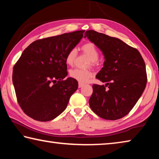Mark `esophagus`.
<instances>
[{
  "mask_svg": "<svg viewBox=\"0 0 159 159\" xmlns=\"http://www.w3.org/2000/svg\"><path fill=\"white\" fill-rule=\"evenodd\" d=\"M83 86V83H79V88H82Z\"/></svg>",
  "mask_w": 159,
  "mask_h": 159,
  "instance_id": "1",
  "label": "esophagus"
}]
</instances>
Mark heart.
Listing matches in <instances>:
<instances>
[{"label": "heart", "mask_w": 159, "mask_h": 159, "mask_svg": "<svg viewBox=\"0 0 159 159\" xmlns=\"http://www.w3.org/2000/svg\"><path fill=\"white\" fill-rule=\"evenodd\" d=\"M80 49H81V51L85 55L89 57L91 65L95 66L97 64L99 57V51L95 45L93 43L87 42L82 45ZM76 57V50L75 49L69 50L67 52L65 57V61L66 64H68L69 66L73 65ZM69 76L72 79L78 80L80 83H85L87 82L90 78H92L93 74V72L90 71V70L73 69L70 70Z\"/></svg>", "instance_id": "obj_1"}]
</instances>
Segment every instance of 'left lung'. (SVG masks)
<instances>
[{"mask_svg":"<svg viewBox=\"0 0 159 159\" xmlns=\"http://www.w3.org/2000/svg\"><path fill=\"white\" fill-rule=\"evenodd\" d=\"M91 42L102 50L105 61L96 78L105 85L93 84L89 99L91 109L106 120H117L130 112L144 92L147 76L144 61L139 51L121 40L85 31Z\"/></svg>","mask_w":159,"mask_h":159,"instance_id":"left-lung-1","label":"left lung"}]
</instances>
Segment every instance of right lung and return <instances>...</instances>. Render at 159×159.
Masks as SVG:
<instances>
[{
    "label": "right lung",
    "mask_w": 159,
    "mask_h": 159,
    "mask_svg": "<svg viewBox=\"0 0 159 159\" xmlns=\"http://www.w3.org/2000/svg\"><path fill=\"white\" fill-rule=\"evenodd\" d=\"M85 31L39 39L23 51L13 67L12 82L23 111L34 120L49 121L66 108L78 88L67 73L65 57L80 42Z\"/></svg>",
    "instance_id": "add662e5"
}]
</instances>
